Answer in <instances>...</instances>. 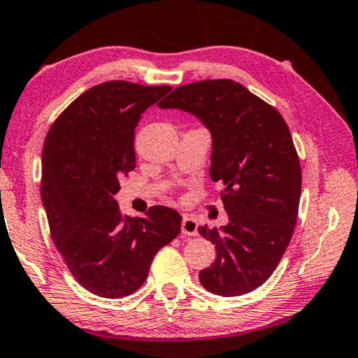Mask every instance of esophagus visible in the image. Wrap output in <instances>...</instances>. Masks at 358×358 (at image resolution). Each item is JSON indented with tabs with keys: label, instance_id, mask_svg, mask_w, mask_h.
<instances>
[{
	"label": "esophagus",
	"instance_id": "obj_1",
	"mask_svg": "<svg viewBox=\"0 0 358 358\" xmlns=\"http://www.w3.org/2000/svg\"><path fill=\"white\" fill-rule=\"evenodd\" d=\"M181 233L188 234V236H196L197 234V222L196 218L185 215L183 222H181Z\"/></svg>",
	"mask_w": 358,
	"mask_h": 358
}]
</instances>
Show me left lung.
Returning <instances> with one entry per match:
<instances>
[{
  "mask_svg": "<svg viewBox=\"0 0 358 358\" xmlns=\"http://www.w3.org/2000/svg\"><path fill=\"white\" fill-rule=\"evenodd\" d=\"M194 114L212 133L210 178L222 181L228 225L199 227L217 257L199 271L213 294L233 297L270 278L291 241L302 170L289 128L273 106L228 78L181 85L157 103Z\"/></svg>",
  "mask_w": 358,
  "mask_h": 358,
  "instance_id": "left-lung-1",
  "label": "left lung"
}]
</instances>
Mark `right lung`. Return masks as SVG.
<instances>
[{
  "mask_svg": "<svg viewBox=\"0 0 358 358\" xmlns=\"http://www.w3.org/2000/svg\"><path fill=\"white\" fill-rule=\"evenodd\" d=\"M172 87L112 80L87 90L61 112L41 154V201L51 238L80 285L117 299L146 281L159 249L180 234L181 215L154 206L124 217L114 194L136 167L135 127Z\"/></svg>",
  "mask_w": 358,
  "mask_h": 358,
  "instance_id": "1",
  "label": "right lung"
}]
</instances>
